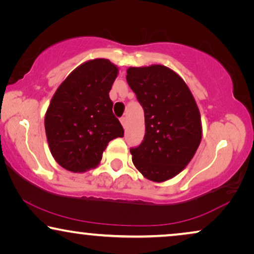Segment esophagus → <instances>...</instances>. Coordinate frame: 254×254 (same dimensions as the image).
Segmentation results:
<instances>
[{"label":"esophagus","instance_id":"1","mask_svg":"<svg viewBox=\"0 0 254 254\" xmlns=\"http://www.w3.org/2000/svg\"><path fill=\"white\" fill-rule=\"evenodd\" d=\"M120 123H121V125H123V126H124L125 129H126V125H127V119H126V118H121Z\"/></svg>","mask_w":254,"mask_h":254}]
</instances>
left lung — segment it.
Listing matches in <instances>:
<instances>
[{"mask_svg": "<svg viewBox=\"0 0 254 254\" xmlns=\"http://www.w3.org/2000/svg\"><path fill=\"white\" fill-rule=\"evenodd\" d=\"M126 79L144 110L145 134L130 149L144 178L163 183L179 175L202 138L199 107L185 81L163 64L129 67Z\"/></svg>", "mask_w": 254, "mask_h": 254, "instance_id": "1", "label": "left lung"}]
</instances>
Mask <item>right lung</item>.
Masks as SVG:
<instances>
[{"label": "right lung", "instance_id": "add662e5", "mask_svg": "<svg viewBox=\"0 0 254 254\" xmlns=\"http://www.w3.org/2000/svg\"><path fill=\"white\" fill-rule=\"evenodd\" d=\"M119 68L107 59H93L75 68L59 85L45 114L51 154L71 172L95 169L124 128L112 112L109 92Z\"/></svg>", "mask_w": 254, "mask_h": 254}]
</instances>
